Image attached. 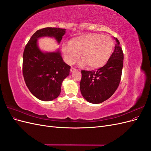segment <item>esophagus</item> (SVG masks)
<instances>
[{
    "mask_svg": "<svg viewBox=\"0 0 151 151\" xmlns=\"http://www.w3.org/2000/svg\"><path fill=\"white\" fill-rule=\"evenodd\" d=\"M76 70H77L76 69V68H74V67H71V68H70V72H75Z\"/></svg>",
    "mask_w": 151,
    "mask_h": 151,
    "instance_id": "obj_1",
    "label": "esophagus"
}]
</instances>
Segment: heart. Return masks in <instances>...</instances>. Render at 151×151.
<instances>
[{
	"instance_id": "b5f03b06",
	"label": "heart",
	"mask_w": 151,
	"mask_h": 151,
	"mask_svg": "<svg viewBox=\"0 0 151 151\" xmlns=\"http://www.w3.org/2000/svg\"><path fill=\"white\" fill-rule=\"evenodd\" d=\"M62 50L67 62L73 64L79 57L90 69L103 67L110 58L114 48L113 40L109 36L88 33L72 38Z\"/></svg>"
}]
</instances>
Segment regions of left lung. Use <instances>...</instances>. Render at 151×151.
<instances>
[{
  "mask_svg": "<svg viewBox=\"0 0 151 151\" xmlns=\"http://www.w3.org/2000/svg\"><path fill=\"white\" fill-rule=\"evenodd\" d=\"M115 50L103 67L96 71L81 70V93L93 104L103 103L110 98L119 86L123 65V53L117 38Z\"/></svg>",
  "mask_w": 151,
  "mask_h": 151,
  "instance_id": "8db88e82",
  "label": "left lung"
}]
</instances>
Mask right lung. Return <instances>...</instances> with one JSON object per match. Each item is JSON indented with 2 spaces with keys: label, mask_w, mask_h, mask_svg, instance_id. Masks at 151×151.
Instances as JSON below:
<instances>
[{
  "label": "right lung",
  "mask_w": 151,
  "mask_h": 151,
  "mask_svg": "<svg viewBox=\"0 0 151 151\" xmlns=\"http://www.w3.org/2000/svg\"><path fill=\"white\" fill-rule=\"evenodd\" d=\"M65 30L58 28L39 29L25 47L22 61L24 79L30 92L42 101H52L60 95L62 83L69 75L70 66L63 62L59 50L52 52L42 51L38 39L51 37L59 44Z\"/></svg>",
  "instance_id": "obj_1"
}]
</instances>
